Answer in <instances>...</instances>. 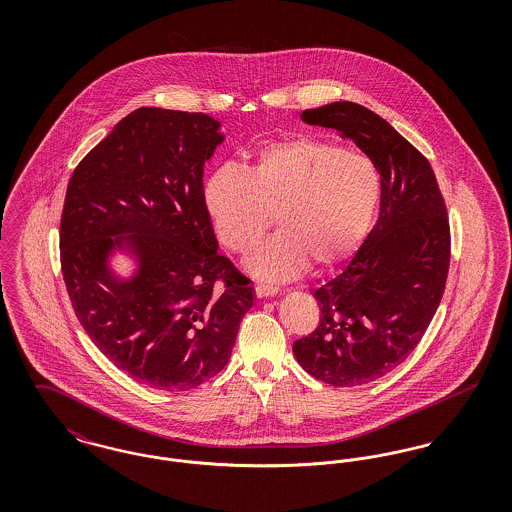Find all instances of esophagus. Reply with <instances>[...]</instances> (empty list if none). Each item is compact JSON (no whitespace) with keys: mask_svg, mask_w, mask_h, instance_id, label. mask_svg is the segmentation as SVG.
I'll return each instance as SVG.
<instances>
[{"mask_svg":"<svg viewBox=\"0 0 512 512\" xmlns=\"http://www.w3.org/2000/svg\"><path fill=\"white\" fill-rule=\"evenodd\" d=\"M255 295H257V297H272V295H278V290H276V288H270V286H265V284H257V286H255Z\"/></svg>","mask_w":512,"mask_h":512,"instance_id":"1","label":"esophagus"}]
</instances>
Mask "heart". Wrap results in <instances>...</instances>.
<instances>
[{"label":"heart","instance_id":"obj_1","mask_svg":"<svg viewBox=\"0 0 512 512\" xmlns=\"http://www.w3.org/2000/svg\"><path fill=\"white\" fill-rule=\"evenodd\" d=\"M382 174L347 147L297 136L263 147L251 171L226 163L205 186V205L220 244L247 253L274 220L282 228L259 247L251 268L267 280H286L309 263L332 270L349 261L374 224Z\"/></svg>","mask_w":512,"mask_h":512}]
</instances>
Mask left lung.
<instances>
[{
	"instance_id": "8db88e82",
	"label": "left lung",
	"mask_w": 512,
	"mask_h": 512,
	"mask_svg": "<svg viewBox=\"0 0 512 512\" xmlns=\"http://www.w3.org/2000/svg\"><path fill=\"white\" fill-rule=\"evenodd\" d=\"M303 121L338 130L382 174L376 226L351 263L315 290L318 326L293 343L299 365L320 382L365 386L413 353L438 311L449 215L430 161L374 111L336 101L303 111Z\"/></svg>"
}]
</instances>
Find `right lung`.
Masks as SVG:
<instances>
[{"instance_id":"right-lung-1","label":"right lung","mask_w":512,"mask_h":512,"mask_svg":"<svg viewBox=\"0 0 512 512\" xmlns=\"http://www.w3.org/2000/svg\"><path fill=\"white\" fill-rule=\"evenodd\" d=\"M203 113L140 107L73 171L59 257L74 315L99 351L153 390H194L226 366L249 278L220 255L203 165L222 142ZM130 233L143 261L132 283L108 278L113 235Z\"/></svg>"}]
</instances>
